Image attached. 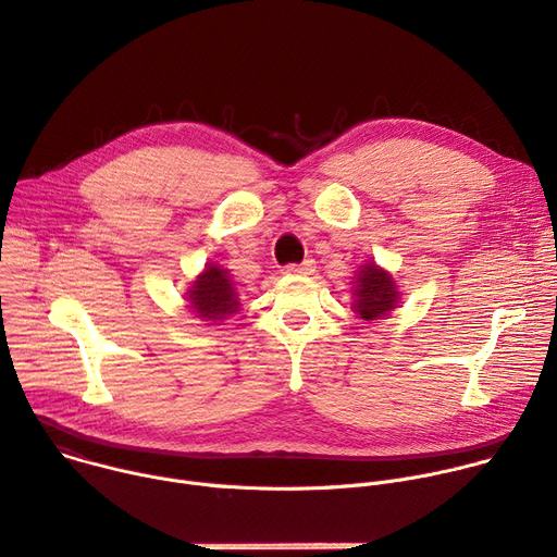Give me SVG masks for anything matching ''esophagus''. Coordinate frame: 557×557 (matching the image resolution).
I'll list each match as a JSON object with an SVG mask.
<instances>
[{
    "label": "esophagus",
    "mask_w": 557,
    "mask_h": 557,
    "mask_svg": "<svg viewBox=\"0 0 557 557\" xmlns=\"http://www.w3.org/2000/svg\"><path fill=\"white\" fill-rule=\"evenodd\" d=\"M314 261L312 259H308V261H304V263H298V265H289L287 268V272L289 274H312L314 272Z\"/></svg>",
    "instance_id": "1"
}]
</instances>
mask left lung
I'll use <instances>...</instances> for the list:
<instances>
[{
	"instance_id": "left-lung-1",
	"label": "left lung",
	"mask_w": 557,
	"mask_h": 557,
	"mask_svg": "<svg viewBox=\"0 0 557 557\" xmlns=\"http://www.w3.org/2000/svg\"><path fill=\"white\" fill-rule=\"evenodd\" d=\"M399 285L388 270L374 261L357 268L352 276V312L363 321H376L388 317L399 308Z\"/></svg>"
}]
</instances>
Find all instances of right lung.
<instances>
[{"instance_id":"right-lung-1","label":"right lung","mask_w":557,"mask_h":557,"mask_svg":"<svg viewBox=\"0 0 557 557\" xmlns=\"http://www.w3.org/2000/svg\"><path fill=\"white\" fill-rule=\"evenodd\" d=\"M185 301L187 308L207 325H221V321L230 319L240 308V298L230 270L216 263H207L205 270L191 281V287L185 292Z\"/></svg>"}]
</instances>
